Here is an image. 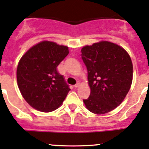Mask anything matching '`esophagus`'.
Listing matches in <instances>:
<instances>
[{
    "instance_id": "34e87169",
    "label": "esophagus",
    "mask_w": 149,
    "mask_h": 149,
    "mask_svg": "<svg viewBox=\"0 0 149 149\" xmlns=\"http://www.w3.org/2000/svg\"><path fill=\"white\" fill-rule=\"evenodd\" d=\"M79 86H80V84H79V82H78V83H76V84L74 85V87H75V88H77V87H79Z\"/></svg>"
}]
</instances>
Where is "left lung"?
Listing matches in <instances>:
<instances>
[{
    "instance_id": "8db88e82",
    "label": "left lung",
    "mask_w": 149,
    "mask_h": 149,
    "mask_svg": "<svg viewBox=\"0 0 149 149\" xmlns=\"http://www.w3.org/2000/svg\"><path fill=\"white\" fill-rule=\"evenodd\" d=\"M87 69L91 92L83 100L92 113L104 114L119 106L127 95L132 81V63L128 53L109 41L95 43L81 49Z\"/></svg>"
}]
</instances>
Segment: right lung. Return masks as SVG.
<instances>
[{
	"label": "right lung",
	"instance_id": "right-lung-1",
	"mask_svg": "<svg viewBox=\"0 0 149 149\" xmlns=\"http://www.w3.org/2000/svg\"><path fill=\"white\" fill-rule=\"evenodd\" d=\"M68 47L44 41L33 46L19 62L17 80L27 103L42 112L58 108L70 89L57 66L68 54Z\"/></svg>",
	"mask_w": 149,
	"mask_h": 149
}]
</instances>
